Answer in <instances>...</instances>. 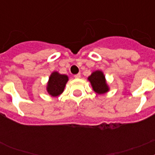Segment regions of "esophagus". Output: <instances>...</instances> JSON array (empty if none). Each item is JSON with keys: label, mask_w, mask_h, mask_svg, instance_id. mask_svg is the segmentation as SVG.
Returning a JSON list of instances; mask_svg holds the SVG:
<instances>
[{"label": "esophagus", "mask_w": 155, "mask_h": 155, "mask_svg": "<svg viewBox=\"0 0 155 155\" xmlns=\"http://www.w3.org/2000/svg\"><path fill=\"white\" fill-rule=\"evenodd\" d=\"M74 77L75 78V79H80V74L79 73V74H76V75H74Z\"/></svg>", "instance_id": "esophagus-1"}]
</instances>
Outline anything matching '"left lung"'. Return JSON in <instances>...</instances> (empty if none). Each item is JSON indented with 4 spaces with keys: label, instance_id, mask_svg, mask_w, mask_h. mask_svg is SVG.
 I'll return each mask as SVG.
<instances>
[{
    "label": "left lung",
    "instance_id": "left-lung-1",
    "mask_svg": "<svg viewBox=\"0 0 155 155\" xmlns=\"http://www.w3.org/2000/svg\"><path fill=\"white\" fill-rule=\"evenodd\" d=\"M87 80L92 85L93 91L97 94H104L109 91V87L106 81L105 75L102 71H94L87 77Z\"/></svg>",
    "mask_w": 155,
    "mask_h": 155
}]
</instances>
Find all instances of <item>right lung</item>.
<instances>
[{"label":"right lung","mask_w":155,"mask_h":155,"mask_svg":"<svg viewBox=\"0 0 155 155\" xmlns=\"http://www.w3.org/2000/svg\"><path fill=\"white\" fill-rule=\"evenodd\" d=\"M68 80L69 79L67 75H62L58 71H53L47 84V92L48 94L53 97L62 94Z\"/></svg>","instance_id":"right-lung-1"}]
</instances>
